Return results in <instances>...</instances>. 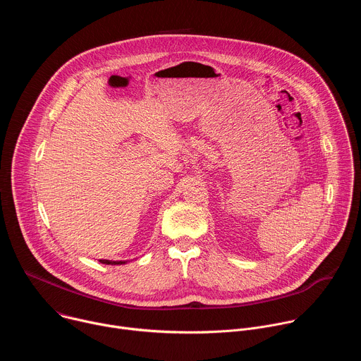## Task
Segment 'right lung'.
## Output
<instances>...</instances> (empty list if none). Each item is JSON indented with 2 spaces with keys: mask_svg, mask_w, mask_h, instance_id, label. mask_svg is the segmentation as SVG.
<instances>
[{
  "mask_svg": "<svg viewBox=\"0 0 361 361\" xmlns=\"http://www.w3.org/2000/svg\"><path fill=\"white\" fill-rule=\"evenodd\" d=\"M102 264H111V266H118V264H126L127 262H113V260H99Z\"/></svg>",
  "mask_w": 361,
  "mask_h": 361,
  "instance_id": "1",
  "label": "right lung"
}]
</instances>
